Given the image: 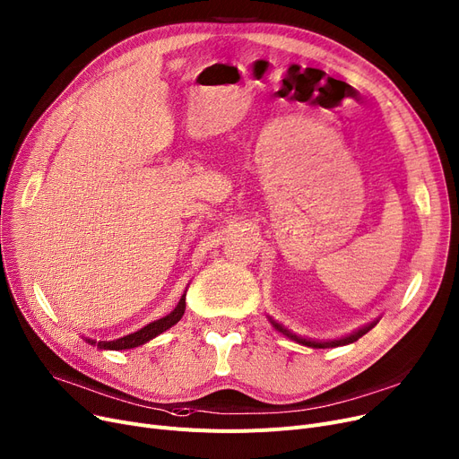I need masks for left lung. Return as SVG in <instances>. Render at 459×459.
I'll list each match as a JSON object with an SVG mask.
<instances>
[{"mask_svg": "<svg viewBox=\"0 0 459 459\" xmlns=\"http://www.w3.org/2000/svg\"><path fill=\"white\" fill-rule=\"evenodd\" d=\"M274 325V329H278L280 333H283L286 336H290V338H293V340H297L299 343H304V345H310V347H331V345H343V343H351V342H357L360 336H364L368 331H372L374 326L377 325V321H372V323H368L366 326H362V329H359L357 333H353V334H349V336H345V338H342V340H334V342H323V343H319V342H310V340H304V338H299V336H295V334H291L290 331H286L283 329V326H280L278 323H273Z\"/></svg>", "mask_w": 459, "mask_h": 459, "instance_id": "8db88e82", "label": "left lung"}]
</instances>
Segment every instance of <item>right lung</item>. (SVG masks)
<instances>
[{
    "label": "right lung",
    "mask_w": 459,
    "mask_h": 459,
    "mask_svg": "<svg viewBox=\"0 0 459 459\" xmlns=\"http://www.w3.org/2000/svg\"><path fill=\"white\" fill-rule=\"evenodd\" d=\"M185 314V295L181 297L179 304L176 307V310H173L171 314H168L166 317L155 321V323H149L147 326H143L142 331L134 333V334H128L125 338H119V340H114V342H93V340H87L90 343L100 347V349H114V351H119V349H133V347H138L149 340H152L155 336L162 334L164 331H168L169 326L176 325Z\"/></svg>",
    "instance_id": "obj_1"
}]
</instances>
